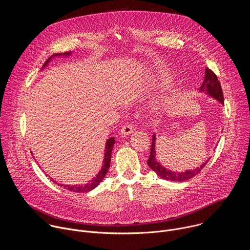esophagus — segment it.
Instances as JSON below:
<instances>
[{
    "label": "esophagus",
    "mask_w": 250,
    "mask_h": 250,
    "mask_svg": "<svg viewBox=\"0 0 250 250\" xmlns=\"http://www.w3.org/2000/svg\"><path fill=\"white\" fill-rule=\"evenodd\" d=\"M132 131H133V125L130 124H126V125H123V127L121 129V134L125 136V135L132 133Z\"/></svg>",
    "instance_id": "1"
}]
</instances>
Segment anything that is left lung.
<instances>
[{
	"label": "left lung",
	"mask_w": 250,
	"mask_h": 250,
	"mask_svg": "<svg viewBox=\"0 0 250 250\" xmlns=\"http://www.w3.org/2000/svg\"><path fill=\"white\" fill-rule=\"evenodd\" d=\"M200 92L206 93L209 97L216 99L220 103L224 104V94L222 90V86L220 81L218 80L217 75L212 72V71L208 68H206L205 71V77H204V82L202 83V86L200 87ZM155 134L152 135V144H151V148H150V155L147 160V164L152 169L159 177L163 178L165 180L169 181H174V182H183L187 181L191 178H193L195 175H197L207 164L208 161L206 160L200 167L193 169V170H186L184 172H176V171H171L164 166H162L157 160H156V152H155Z\"/></svg>",
	"instance_id": "1"
}]
</instances>
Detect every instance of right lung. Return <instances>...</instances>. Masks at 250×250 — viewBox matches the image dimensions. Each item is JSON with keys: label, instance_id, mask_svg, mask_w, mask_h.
<instances>
[{"label": "right lung", "instance_id": "1", "mask_svg": "<svg viewBox=\"0 0 250 250\" xmlns=\"http://www.w3.org/2000/svg\"><path fill=\"white\" fill-rule=\"evenodd\" d=\"M71 51L69 52H64V53H56V54H53L52 56H50L46 61L45 63L43 64V68L51 61V59L53 57H56V56H69L71 55ZM115 145V138L114 137H111L109 138L108 140H106L105 142V146H104V164L101 168V170L99 171V173L96 175V177H94L93 179L85 184V185H64V184H58L57 182H55V184L59 185L60 187L68 190V191H71V192H75V193H86V192H89L93 189H95L104 178L106 172H108L109 168H110V163H111V157H112V151H113V146ZM51 179V178H50ZM52 180V179H51Z\"/></svg>", "mask_w": 250, "mask_h": 250}]
</instances>
